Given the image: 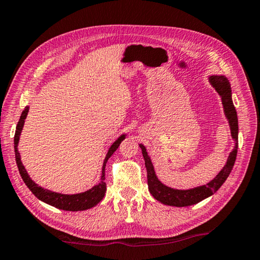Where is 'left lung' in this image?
I'll return each instance as SVG.
<instances>
[{
  "instance_id": "obj_1",
  "label": "left lung",
  "mask_w": 260,
  "mask_h": 260,
  "mask_svg": "<svg viewBox=\"0 0 260 260\" xmlns=\"http://www.w3.org/2000/svg\"><path fill=\"white\" fill-rule=\"evenodd\" d=\"M209 80L211 85L214 87V89L217 90V93L220 95V98H221L223 111H225L226 118L231 126L232 138L235 140V147L230 153V156H228L226 165L222 167V170L218 173L217 177L211 180L209 183L192 189H187V190H179V189H173L165 186V184H162L158 180L150 157L148 156L146 147L143 144H140V148L142 149L144 164H146L147 169L149 191L157 201H159L160 203L165 205L181 208V206H189L200 203L201 201L208 199L209 196L213 195L222 186V183L226 181L228 175H230L233 166H234L237 155V147H239V122H237L236 110L232 101L231 83L227 80V78L223 76H211Z\"/></svg>"
}]
</instances>
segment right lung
<instances>
[{"label": "right lung", "mask_w": 260, "mask_h": 260, "mask_svg": "<svg viewBox=\"0 0 260 260\" xmlns=\"http://www.w3.org/2000/svg\"><path fill=\"white\" fill-rule=\"evenodd\" d=\"M27 113H28V107H26L24 109V111L21 112L20 119L18 121V124H17L15 140H14L16 162H17V166H18L21 179H23V181L25 182L26 186L28 187L29 190L32 191L35 195V197H38L39 200L45 202V203L49 204L51 206H55V208H57V209H60V210L83 211V210H88V209L93 208V206H95V205H98L100 202L103 200L105 191H107V183H105V165H107V161L109 158L113 155V152L117 150L118 147H119L121 141L125 139V134L121 135L120 138H118V140L114 141V142L112 143V146L110 147L107 156H105L104 162H103L102 175H101V182L85 192L74 193V195H64V193L50 191V190H48V189H43L42 187L38 186V184L29 178V175L27 174V172H26L23 162H21V160H20V153H19L18 148L17 147H18L19 136L21 133V129H23L26 117H27Z\"/></svg>", "instance_id": "1"}]
</instances>
